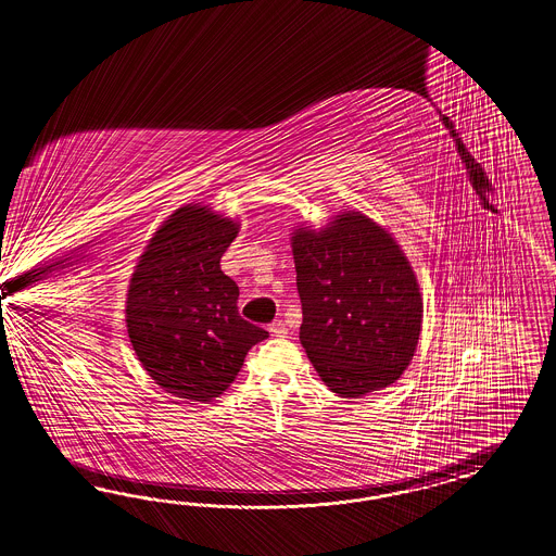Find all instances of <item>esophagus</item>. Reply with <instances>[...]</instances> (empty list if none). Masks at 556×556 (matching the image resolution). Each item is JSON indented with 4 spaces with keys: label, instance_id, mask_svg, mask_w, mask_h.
Here are the masks:
<instances>
[{
    "label": "esophagus",
    "instance_id": "34e87169",
    "mask_svg": "<svg viewBox=\"0 0 556 556\" xmlns=\"http://www.w3.org/2000/svg\"><path fill=\"white\" fill-rule=\"evenodd\" d=\"M269 331H271L273 336H277V338H285L287 336V326H285V321L277 319V321H273L271 326H269Z\"/></svg>",
    "mask_w": 556,
    "mask_h": 556
}]
</instances>
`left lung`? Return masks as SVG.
I'll return each mask as SVG.
<instances>
[{"label":"left lung","instance_id":"8db88e82","mask_svg":"<svg viewBox=\"0 0 556 556\" xmlns=\"http://www.w3.org/2000/svg\"><path fill=\"white\" fill-rule=\"evenodd\" d=\"M303 309L299 339L341 397L388 388L409 366L421 331L420 287L400 244L362 213L291 237Z\"/></svg>","mask_w":556,"mask_h":556}]
</instances>
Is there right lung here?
Returning a JSON list of instances; mask_svg holds the SVG:
<instances>
[{
	"label": "right lung",
	"mask_w": 556,
	"mask_h": 556,
	"mask_svg": "<svg viewBox=\"0 0 556 556\" xmlns=\"http://www.w3.org/2000/svg\"><path fill=\"white\" fill-rule=\"evenodd\" d=\"M239 232L206 206L175 211L132 273L126 327L136 357L163 390L211 402L229 388L247 352L269 333L239 315V287L220 257Z\"/></svg>",
	"instance_id": "right-lung-1"
}]
</instances>
